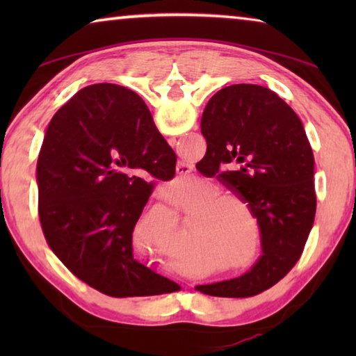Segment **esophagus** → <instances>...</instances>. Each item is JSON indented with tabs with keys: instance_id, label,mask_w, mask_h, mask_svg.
Segmentation results:
<instances>
[{
	"instance_id": "esophagus-1",
	"label": "esophagus",
	"mask_w": 356,
	"mask_h": 356,
	"mask_svg": "<svg viewBox=\"0 0 356 356\" xmlns=\"http://www.w3.org/2000/svg\"><path fill=\"white\" fill-rule=\"evenodd\" d=\"M176 171H177V174H179L180 177H186L191 172V166L190 165H185V163H177Z\"/></svg>"
}]
</instances>
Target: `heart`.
<instances>
[{
  "instance_id": "b5f03b06",
  "label": "heart",
  "mask_w": 356,
  "mask_h": 356,
  "mask_svg": "<svg viewBox=\"0 0 356 356\" xmlns=\"http://www.w3.org/2000/svg\"><path fill=\"white\" fill-rule=\"evenodd\" d=\"M184 202H195L190 209V227L180 242V251L186 257L197 264H225L218 267L222 273L254 267L261 256V232L248 201L236 193L220 191L209 180L196 179Z\"/></svg>"
}]
</instances>
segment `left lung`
Listing matches in <instances>:
<instances>
[{
  "instance_id": "8db88e82",
  "label": "left lung",
  "mask_w": 356,
  "mask_h": 356,
  "mask_svg": "<svg viewBox=\"0 0 356 356\" xmlns=\"http://www.w3.org/2000/svg\"><path fill=\"white\" fill-rule=\"evenodd\" d=\"M206 156L196 165L250 202L264 254L236 280L197 286L213 297H252L291 272L314 225V155L305 127L272 89L232 84L204 108Z\"/></svg>"
}]
</instances>
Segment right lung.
Returning <instances> with one entry per match:
<instances>
[{
    "instance_id": "obj_1",
    "label": "right lung",
    "mask_w": 356,
    "mask_h": 356,
    "mask_svg": "<svg viewBox=\"0 0 356 356\" xmlns=\"http://www.w3.org/2000/svg\"><path fill=\"white\" fill-rule=\"evenodd\" d=\"M177 156L136 92L111 83L78 91L48 124L35 179L50 250L78 280L116 298L172 292L177 284L134 257L131 237Z\"/></svg>"
}]
</instances>
